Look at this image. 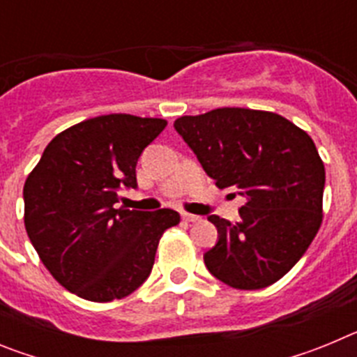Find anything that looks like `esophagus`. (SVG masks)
I'll return each instance as SVG.
<instances>
[{
    "label": "esophagus",
    "mask_w": 357,
    "mask_h": 357,
    "mask_svg": "<svg viewBox=\"0 0 357 357\" xmlns=\"http://www.w3.org/2000/svg\"><path fill=\"white\" fill-rule=\"evenodd\" d=\"M182 218H184L185 222H200V216L197 214H189V213H182Z\"/></svg>",
    "instance_id": "34e87169"
}]
</instances>
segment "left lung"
Here are the masks:
<instances>
[{
    "label": "left lung",
    "mask_w": 357,
    "mask_h": 357,
    "mask_svg": "<svg viewBox=\"0 0 357 357\" xmlns=\"http://www.w3.org/2000/svg\"><path fill=\"white\" fill-rule=\"evenodd\" d=\"M220 189L245 198L239 222L211 214L207 270L230 288L261 289L298 263L321 223L326 168L313 139L282 116L223 107L173 123Z\"/></svg>",
    "instance_id": "8db88e82"
}]
</instances>
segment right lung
<instances>
[{
    "mask_svg": "<svg viewBox=\"0 0 357 357\" xmlns=\"http://www.w3.org/2000/svg\"><path fill=\"white\" fill-rule=\"evenodd\" d=\"M168 123L98 116L55 135L24 182V227L43 264L68 291L91 302L130 295L150 275L173 209H116L135 189V166Z\"/></svg>",
    "mask_w": 357,
    "mask_h": 357,
    "instance_id": "right-lung-1",
    "label": "right lung"
}]
</instances>
